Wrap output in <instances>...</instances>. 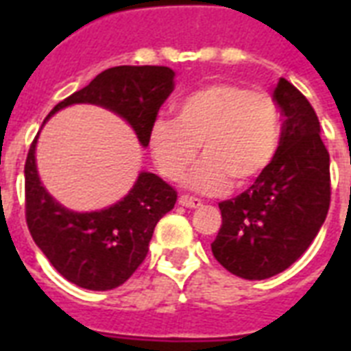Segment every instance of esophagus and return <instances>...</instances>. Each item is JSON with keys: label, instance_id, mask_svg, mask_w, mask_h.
Masks as SVG:
<instances>
[{"label": "esophagus", "instance_id": "esophagus-1", "mask_svg": "<svg viewBox=\"0 0 351 351\" xmlns=\"http://www.w3.org/2000/svg\"><path fill=\"white\" fill-rule=\"evenodd\" d=\"M178 204H180V206H184V208H189V209H197L202 206V202H200L198 198L189 197V195H182V197L178 198Z\"/></svg>", "mask_w": 351, "mask_h": 351}]
</instances>
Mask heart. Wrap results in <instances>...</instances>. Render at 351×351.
Returning a JSON list of instances; mask_svg holds the SVG:
<instances>
[{"mask_svg": "<svg viewBox=\"0 0 351 351\" xmlns=\"http://www.w3.org/2000/svg\"><path fill=\"white\" fill-rule=\"evenodd\" d=\"M282 138V117L269 95L239 84H211L191 90L175 106V121L160 118L151 127L149 145L165 178L178 180L197 160L202 164L186 178L191 191L215 195L247 186L271 165Z\"/></svg>", "mask_w": 351, "mask_h": 351, "instance_id": "b5f03b06", "label": "heart"}]
</instances>
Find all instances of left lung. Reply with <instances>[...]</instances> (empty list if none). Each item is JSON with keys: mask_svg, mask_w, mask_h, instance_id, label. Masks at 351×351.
<instances>
[{"mask_svg": "<svg viewBox=\"0 0 351 351\" xmlns=\"http://www.w3.org/2000/svg\"><path fill=\"white\" fill-rule=\"evenodd\" d=\"M273 100L284 114L277 156L250 189L219 204L222 226L211 244L215 258L247 280L288 269L310 247L330 209V154L313 107L284 78Z\"/></svg>", "mask_w": 351, "mask_h": 351, "instance_id": "8db88e82", "label": "left lung"}]
</instances>
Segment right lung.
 <instances>
[{
  "mask_svg": "<svg viewBox=\"0 0 351 351\" xmlns=\"http://www.w3.org/2000/svg\"><path fill=\"white\" fill-rule=\"evenodd\" d=\"M175 89V71L158 65H120L100 73L87 87L60 101L93 104L129 123L142 147L160 107ZM36 143L25 162V215L36 245L69 282L93 291L118 288L136 271L149 251L154 226L175 208L176 191L154 173L142 171L125 197L100 211L80 213L49 195L36 167Z\"/></svg>",
  "mask_w": 351,
  "mask_h": 351,
  "instance_id": "right-lung-1",
  "label": "right lung"
}]
</instances>
